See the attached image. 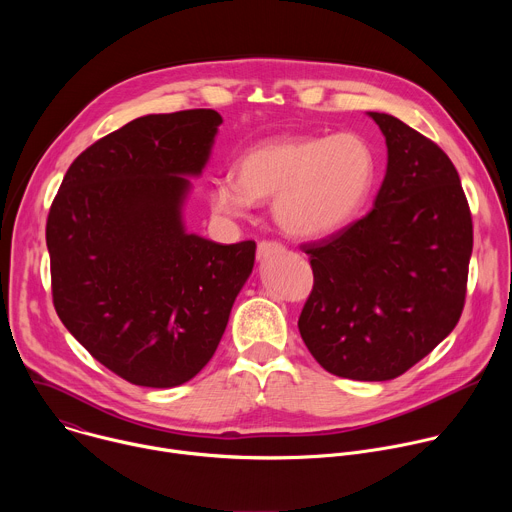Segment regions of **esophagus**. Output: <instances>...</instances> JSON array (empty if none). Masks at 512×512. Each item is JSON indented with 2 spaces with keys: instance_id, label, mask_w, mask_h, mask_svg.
I'll return each instance as SVG.
<instances>
[{
  "instance_id": "1",
  "label": "esophagus",
  "mask_w": 512,
  "mask_h": 512,
  "mask_svg": "<svg viewBox=\"0 0 512 512\" xmlns=\"http://www.w3.org/2000/svg\"><path fill=\"white\" fill-rule=\"evenodd\" d=\"M283 251H285V247L281 243H277V241H261L257 245V259L265 261V259L273 257V255H281Z\"/></svg>"
}]
</instances>
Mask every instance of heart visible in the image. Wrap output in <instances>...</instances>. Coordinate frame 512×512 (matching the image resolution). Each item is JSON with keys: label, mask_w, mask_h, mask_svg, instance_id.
I'll use <instances>...</instances> for the list:
<instances>
[{"label": "heart", "mask_w": 512, "mask_h": 512, "mask_svg": "<svg viewBox=\"0 0 512 512\" xmlns=\"http://www.w3.org/2000/svg\"><path fill=\"white\" fill-rule=\"evenodd\" d=\"M375 178V154L356 133L275 137L239 158L235 178L212 186L210 206L223 216H241L255 200L273 198V218L285 233L322 239L360 212Z\"/></svg>", "instance_id": "1"}]
</instances>
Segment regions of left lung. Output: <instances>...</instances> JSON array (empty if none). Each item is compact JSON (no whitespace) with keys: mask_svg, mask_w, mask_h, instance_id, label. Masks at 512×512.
Segmentation results:
<instances>
[{"mask_svg":"<svg viewBox=\"0 0 512 512\" xmlns=\"http://www.w3.org/2000/svg\"><path fill=\"white\" fill-rule=\"evenodd\" d=\"M387 141L373 210L302 245L314 271L298 320L322 367L342 379L389 381L458 324L472 255V214L440 145L371 111Z\"/></svg>","mask_w":512,"mask_h":512,"instance_id":"8db88e82","label":"left lung"}]
</instances>
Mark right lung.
Listing matches in <instances>:
<instances>
[{"mask_svg":"<svg viewBox=\"0 0 512 512\" xmlns=\"http://www.w3.org/2000/svg\"><path fill=\"white\" fill-rule=\"evenodd\" d=\"M223 117L145 115L70 164L46 245L58 318L117 377L154 389L196 377L253 271L255 241L186 233V176H200Z\"/></svg>","mask_w":512,"mask_h":512,"instance_id":"right-lung-1","label":"right lung"}]
</instances>
